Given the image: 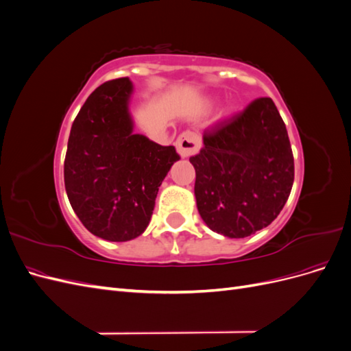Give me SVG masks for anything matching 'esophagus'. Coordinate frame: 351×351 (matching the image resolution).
<instances>
[{
  "label": "esophagus",
  "mask_w": 351,
  "mask_h": 351,
  "mask_svg": "<svg viewBox=\"0 0 351 351\" xmlns=\"http://www.w3.org/2000/svg\"><path fill=\"white\" fill-rule=\"evenodd\" d=\"M176 146H177V152L180 154V156L189 158L199 151L200 137H199V134H196L193 132H184L178 136Z\"/></svg>",
  "instance_id": "1"
}]
</instances>
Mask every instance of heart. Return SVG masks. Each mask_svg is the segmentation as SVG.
Returning a JSON list of instances; mask_svg holds the SVG:
<instances>
[{"label":"heart","instance_id":"obj_1","mask_svg":"<svg viewBox=\"0 0 351 351\" xmlns=\"http://www.w3.org/2000/svg\"><path fill=\"white\" fill-rule=\"evenodd\" d=\"M231 110V107H227V111H230Z\"/></svg>","mask_w":351,"mask_h":351}]
</instances>
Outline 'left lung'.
Returning <instances> with one entry per match:
<instances>
[{"instance_id":"1","label":"left lung","mask_w":351,"mask_h":351,"mask_svg":"<svg viewBox=\"0 0 351 351\" xmlns=\"http://www.w3.org/2000/svg\"><path fill=\"white\" fill-rule=\"evenodd\" d=\"M195 167L197 210L212 230L243 239L278 217L294 182V159L285 124L271 98L204 133Z\"/></svg>"}]
</instances>
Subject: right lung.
I'll list each match as a JSON object with an SVG mask.
<instances>
[{
  "instance_id": "add662e5",
  "label": "right lung",
  "mask_w": 351,
  "mask_h": 351,
  "mask_svg": "<svg viewBox=\"0 0 351 351\" xmlns=\"http://www.w3.org/2000/svg\"><path fill=\"white\" fill-rule=\"evenodd\" d=\"M129 77L95 89L73 121L64 161L70 205L92 234L129 241L149 226L161 183L180 156L133 133Z\"/></svg>"
}]
</instances>
